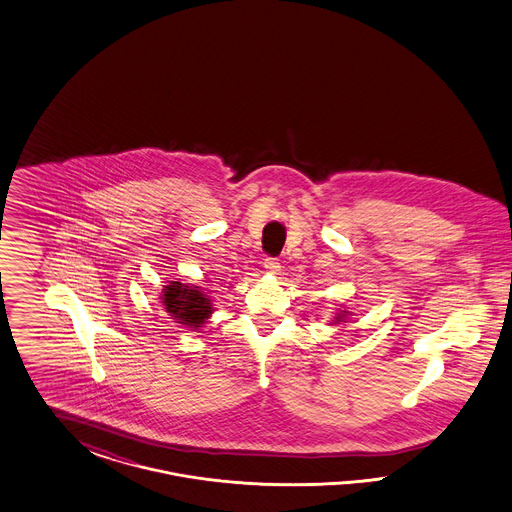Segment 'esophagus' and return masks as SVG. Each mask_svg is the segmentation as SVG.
I'll use <instances>...</instances> for the list:
<instances>
[{"instance_id":"1","label":"esophagus","mask_w":512,"mask_h":512,"mask_svg":"<svg viewBox=\"0 0 512 512\" xmlns=\"http://www.w3.org/2000/svg\"><path fill=\"white\" fill-rule=\"evenodd\" d=\"M264 268H266V272H268V274H278L281 266H279L278 259H276V257H266V259H264Z\"/></svg>"}]
</instances>
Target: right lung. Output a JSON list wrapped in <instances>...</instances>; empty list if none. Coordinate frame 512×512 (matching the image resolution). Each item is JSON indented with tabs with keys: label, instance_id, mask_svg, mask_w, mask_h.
<instances>
[{
	"label": "right lung",
	"instance_id": "right-lung-1",
	"mask_svg": "<svg viewBox=\"0 0 512 512\" xmlns=\"http://www.w3.org/2000/svg\"><path fill=\"white\" fill-rule=\"evenodd\" d=\"M163 302L172 319H178L176 323H182L187 328H199L212 313V304L206 295H202L197 287L189 289L178 281H172V285L165 287Z\"/></svg>",
	"mask_w": 512,
	"mask_h": 512
}]
</instances>
